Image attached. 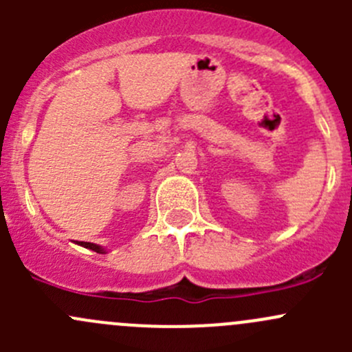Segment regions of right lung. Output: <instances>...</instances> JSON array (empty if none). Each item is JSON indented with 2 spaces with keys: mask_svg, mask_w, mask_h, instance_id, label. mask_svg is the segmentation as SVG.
Here are the masks:
<instances>
[{
  "mask_svg": "<svg viewBox=\"0 0 352 352\" xmlns=\"http://www.w3.org/2000/svg\"><path fill=\"white\" fill-rule=\"evenodd\" d=\"M78 245H81V247H85V248H90V250L97 252V254H105V248H102L100 245H97V243H90V242H78Z\"/></svg>",
  "mask_w": 352,
  "mask_h": 352,
  "instance_id": "right-lung-1",
  "label": "right lung"
}]
</instances>
